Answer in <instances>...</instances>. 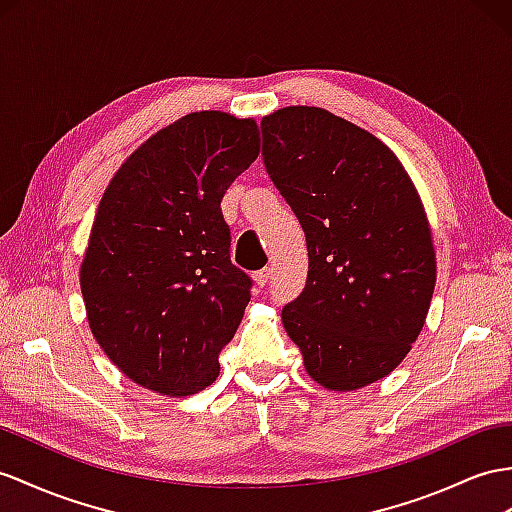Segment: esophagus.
Instances as JSON below:
<instances>
[{"mask_svg": "<svg viewBox=\"0 0 512 512\" xmlns=\"http://www.w3.org/2000/svg\"><path fill=\"white\" fill-rule=\"evenodd\" d=\"M270 272H272V268H264V270H259V272H255V283L259 285V287H266L268 285V279H270Z\"/></svg>", "mask_w": 512, "mask_h": 512, "instance_id": "obj_1", "label": "esophagus"}]
</instances>
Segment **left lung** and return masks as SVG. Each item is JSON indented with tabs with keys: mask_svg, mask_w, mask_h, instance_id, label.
<instances>
[{
	"mask_svg": "<svg viewBox=\"0 0 512 512\" xmlns=\"http://www.w3.org/2000/svg\"><path fill=\"white\" fill-rule=\"evenodd\" d=\"M268 175L307 238V285L281 320L331 391L389 376L424 329L437 281L413 179L370 131L313 106L261 119Z\"/></svg>",
	"mask_w": 512,
	"mask_h": 512,
	"instance_id": "1",
	"label": "left lung"
}]
</instances>
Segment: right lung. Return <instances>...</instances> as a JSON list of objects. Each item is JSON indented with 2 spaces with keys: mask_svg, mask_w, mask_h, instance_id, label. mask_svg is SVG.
<instances>
[{
  "mask_svg": "<svg viewBox=\"0 0 512 512\" xmlns=\"http://www.w3.org/2000/svg\"><path fill=\"white\" fill-rule=\"evenodd\" d=\"M259 142L251 116L190 112L144 140L103 192L80 287L93 337L131 383L181 398L218 378L251 300L220 201Z\"/></svg>",
  "mask_w": 512,
  "mask_h": 512,
  "instance_id": "1",
  "label": "right lung"
}]
</instances>
